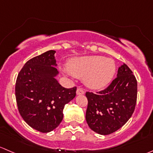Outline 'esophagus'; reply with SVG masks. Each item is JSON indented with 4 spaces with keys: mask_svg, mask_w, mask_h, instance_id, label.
Masks as SVG:
<instances>
[{
    "mask_svg": "<svg viewBox=\"0 0 153 153\" xmlns=\"http://www.w3.org/2000/svg\"><path fill=\"white\" fill-rule=\"evenodd\" d=\"M77 95H83L84 94V90L81 88H78L76 91Z\"/></svg>",
    "mask_w": 153,
    "mask_h": 153,
    "instance_id": "obj_1",
    "label": "esophagus"
}]
</instances>
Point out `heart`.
I'll use <instances>...</instances> for the list:
<instances>
[{
    "mask_svg": "<svg viewBox=\"0 0 153 153\" xmlns=\"http://www.w3.org/2000/svg\"><path fill=\"white\" fill-rule=\"evenodd\" d=\"M68 71L78 78H85V84L93 90L106 87L116 72L114 60L102 56H87L69 60Z\"/></svg>",
    "mask_w": 153,
    "mask_h": 153,
    "instance_id": "1",
    "label": "heart"
}]
</instances>
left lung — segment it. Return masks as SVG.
<instances>
[{
    "label": "left lung",
    "mask_w": 153,
    "mask_h": 153,
    "mask_svg": "<svg viewBox=\"0 0 153 153\" xmlns=\"http://www.w3.org/2000/svg\"><path fill=\"white\" fill-rule=\"evenodd\" d=\"M117 76L105 90L86 93L88 100L86 120L89 127L99 134L117 131L130 119L135 108L137 84L132 71L123 63Z\"/></svg>",
    "instance_id": "8db88e82"
}]
</instances>
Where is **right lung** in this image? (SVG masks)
<instances>
[{
    "instance_id": "obj_1",
    "label": "right lung",
    "mask_w": 153,
    "mask_h": 153,
    "mask_svg": "<svg viewBox=\"0 0 153 153\" xmlns=\"http://www.w3.org/2000/svg\"><path fill=\"white\" fill-rule=\"evenodd\" d=\"M50 50L28 60L18 75L16 99L24 120L42 133L57 128L65 105L75 97L76 87L65 88L55 77L58 72L54 54Z\"/></svg>"
}]
</instances>
